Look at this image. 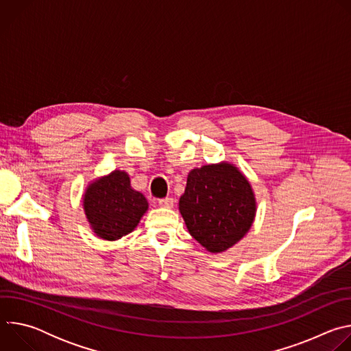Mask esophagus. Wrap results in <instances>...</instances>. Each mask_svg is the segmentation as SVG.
Segmentation results:
<instances>
[{"mask_svg": "<svg viewBox=\"0 0 351 351\" xmlns=\"http://www.w3.org/2000/svg\"><path fill=\"white\" fill-rule=\"evenodd\" d=\"M158 204H160V207H164V208H172L173 207V198H171V197L161 198V199H158Z\"/></svg>", "mask_w": 351, "mask_h": 351, "instance_id": "1", "label": "esophagus"}]
</instances>
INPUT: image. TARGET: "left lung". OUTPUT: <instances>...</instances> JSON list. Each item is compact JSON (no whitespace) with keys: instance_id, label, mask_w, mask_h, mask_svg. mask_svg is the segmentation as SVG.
Masks as SVG:
<instances>
[{"instance_id":"8db88e82","label":"left lung","mask_w":351,"mask_h":351,"mask_svg":"<svg viewBox=\"0 0 351 351\" xmlns=\"http://www.w3.org/2000/svg\"><path fill=\"white\" fill-rule=\"evenodd\" d=\"M179 211L189 233L207 252L219 254L252 228L257 202L248 179L236 165L223 161L189 172Z\"/></svg>"}]
</instances>
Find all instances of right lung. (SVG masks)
Wrapping results in <instances>:
<instances>
[{"label": "right lung", "instance_id": "1", "mask_svg": "<svg viewBox=\"0 0 351 351\" xmlns=\"http://www.w3.org/2000/svg\"><path fill=\"white\" fill-rule=\"evenodd\" d=\"M83 210L95 236L114 241L134 230L147 213L148 203L130 186L129 175L115 169L87 186Z\"/></svg>", "mask_w": 351, "mask_h": 351}]
</instances>
